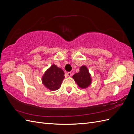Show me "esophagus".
<instances>
[{
  "label": "esophagus",
  "mask_w": 134,
  "mask_h": 134,
  "mask_svg": "<svg viewBox=\"0 0 134 134\" xmlns=\"http://www.w3.org/2000/svg\"><path fill=\"white\" fill-rule=\"evenodd\" d=\"M67 75L69 76H71V72H68V73H67Z\"/></svg>",
  "instance_id": "34e87169"
}]
</instances>
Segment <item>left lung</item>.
Masks as SVG:
<instances>
[{
    "label": "left lung",
    "mask_w": 134,
    "mask_h": 134,
    "mask_svg": "<svg viewBox=\"0 0 134 134\" xmlns=\"http://www.w3.org/2000/svg\"><path fill=\"white\" fill-rule=\"evenodd\" d=\"M78 86L82 89L87 88L91 85L92 79L91 74L88 70V68L85 65L82 66L80 68L79 72L72 76Z\"/></svg>",
    "instance_id": "left-lung-1"
}]
</instances>
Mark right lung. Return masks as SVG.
<instances>
[{
    "instance_id": "right-lung-1",
    "label": "right lung",
    "mask_w": 134,
    "mask_h": 134,
    "mask_svg": "<svg viewBox=\"0 0 134 134\" xmlns=\"http://www.w3.org/2000/svg\"><path fill=\"white\" fill-rule=\"evenodd\" d=\"M64 78V71L53 64L44 72L42 78V82L45 87L49 90L56 91L61 87Z\"/></svg>"
}]
</instances>
